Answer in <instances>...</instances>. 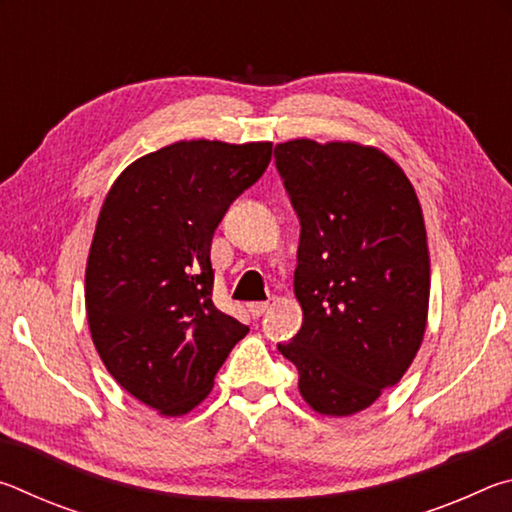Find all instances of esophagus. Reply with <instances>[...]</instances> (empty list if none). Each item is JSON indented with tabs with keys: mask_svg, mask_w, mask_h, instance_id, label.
Masks as SVG:
<instances>
[{
	"mask_svg": "<svg viewBox=\"0 0 512 512\" xmlns=\"http://www.w3.org/2000/svg\"><path fill=\"white\" fill-rule=\"evenodd\" d=\"M266 309H268V302H250V305H248V311H250V316H253V318L262 316Z\"/></svg>",
	"mask_w": 512,
	"mask_h": 512,
	"instance_id": "esophagus-1",
	"label": "esophagus"
}]
</instances>
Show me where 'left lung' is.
Here are the masks:
<instances>
[{"mask_svg":"<svg viewBox=\"0 0 512 512\" xmlns=\"http://www.w3.org/2000/svg\"><path fill=\"white\" fill-rule=\"evenodd\" d=\"M275 167L300 219L293 289L302 327L277 343L300 395L352 415L395 386L420 350L429 311L422 207L400 164L375 146L291 140Z\"/></svg>","mask_w":512,"mask_h":512,"instance_id":"1","label":"left lung"}]
</instances>
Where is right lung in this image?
Returning <instances> with one entry per match:
<instances>
[{
    "mask_svg": "<svg viewBox=\"0 0 512 512\" xmlns=\"http://www.w3.org/2000/svg\"><path fill=\"white\" fill-rule=\"evenodd\" d=\"M271 142H176L110 187L85 268V311L103 366L162 415H185L248 334L214 307L210 248L237 196L271 162Z\"/></svg>",
    "mask_w": 512,
    "mask_h": 512,
    "instance_id": "add662e5",
    "label": "right lung"
}]
</instances>
